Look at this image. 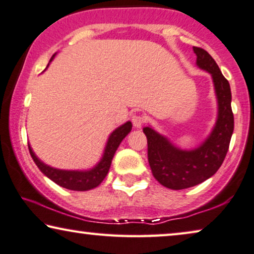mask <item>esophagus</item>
I'll use <instances>...</instances> for the list:
<instances>
[{
	"label": "esophagus",
	"instance_id": "34e87169",
	"mask_svg": "<svg viewBox=\"0 0 254 254\" xmlns=\"http://www.w3.org/2000/svg\"><path fill=\"white\" fill-rule=\"evenodd\" d=\"M144 121H145V119H144V117H143V116L134 115L133 117H131V123H133V125L136 128L141 127L142 125L144 124Z\"/></svg>",
	"mask_w": 254,
	"mask_h": 254
}]
</instances>
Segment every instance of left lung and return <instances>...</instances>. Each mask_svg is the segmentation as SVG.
<instances>
[{
	"mask_svg": "<svg viewBox=\"0 0 254 254\" xmlns=\"http://www.w3.org/2000/svg\"><path fill=\"white\" fill-rule=\"evenodd\" d=\"M193 53L197 66L211 74L214 84L218 118L211 134L197 148L182 150L153 128H143L148 138V160L154 179L173 190L190 188L214 175L225 160L234 131L229 82L206 50L193 47Z\"/></svg>",
	"mask_w": 254,
	"mask_h": 254,
	"instance_id": "left-lung-1",
	"label": "left lung"
}]
</instances>
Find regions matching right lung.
<instances>
[{
	"instance_id": "right-lung-1",
	"label": "right lung",
	"mask_w": 254,
	"mask_h": 254,
	"mask_svg": "<svg viewBox=\"0 0 254 254\" xmlns=\"http://www.w3.org/2000/svg\"><path fill=\"white\" fill-rule=\"evenodd\" d=\"M56 54L51 57L50 62L54 60ZM49 65V64H48ZM131 125L130 121H127L124 125H121L118 128L110 134L108 142L104 148V152L101 160L95 165L93 168L87 171H67V170H58V168L51 167L39 159L36 154L33 151L31 145L28 144L29 153L39 167V170L45 174L47 178H49L51 181L57 183L58 186L63 187V188L74 190V191H87L94 189L102 183L103 180L105 179L106 174L109 173L110 166H111L113 156L120 145V143L126 136L130 133Z\"/></svg>"
}]
</instances>
